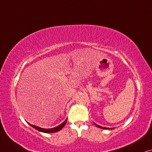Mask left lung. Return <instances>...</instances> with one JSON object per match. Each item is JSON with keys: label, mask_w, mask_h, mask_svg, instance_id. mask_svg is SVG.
<instances>
[{"label": "left lung", "mask_w": 152, "mask_h": 152, "mask_svg": "<svg viewBox=\"0 0 152 152\" xmlns=\"http://www.w3.org/2000/svg\"><path fill=\"white\" fill-rule=\"evenodd\" d=\"M94 124L96 125V126H97V127H99V128H101V129H109V128H107V127H101V126L96 125V123H94ZM110 129H112V128H110Z\"/></svg>", "instance_id": "8db88e82"}]
</instances>
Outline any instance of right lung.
Listing matches in <instances>:
<instances>
[{"mask_svg": "<svg viewBox=\"0 0 152 152\" xmlns=\"http://www.w3.org/2000/svg\"><path fill=\"white\" fill-rule=\"evenodd\" d=\"M67 118L66 119L63 123H61L60 125L57 126V127H54V128H51V129H44V128L39 127H38V126L31 125V124L29 123H28V124L29 125H31L33 128H34V129H36V130H38V131H39V132H44V133H54V132H58L61 129H62V128H63L64 126L65 125L66 123H67Z\"/></svg>", "mask_w": 152, "mask_h": 152, "instance_id": "obj_1", "label": "right lung"}]
</instances>
